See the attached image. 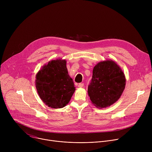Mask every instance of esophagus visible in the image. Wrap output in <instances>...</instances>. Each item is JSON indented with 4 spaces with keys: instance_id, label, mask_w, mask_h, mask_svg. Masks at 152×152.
<instances>
[{
    "instance_id": "1",
    "label": "esophagus",
    "mask_w": 152,
    "mask_h": 152,
    "mask_svg": "<svg viewBox=\"0 0 152 152\" xmlns=\"http://www.w3.org/2000/svg\"><path fill=\"white\" fill-rule=\"evenodd\" d=\"M83 85H84V84H83V83H79V84H78V87H79V88H82V87H83Z\"/></svg>"
}]
</instances>
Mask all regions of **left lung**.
Here are the masks:
<instances>
[{
    "mask_svg": "<svg viewBox=\"0 0 152 152\" xmlns=\"http://www.w3.org/2000/svg\"><path fill=\"white\" fill-rule=\"evenodd\" d=\"M125 85L126 78L121 68L113 60H106L94 67L88 93L94 106L104 108L120 99Z\"/></svg>",
    "mask_w": 152,
    "mask_h": 152,
    "instance_id": "1",
    "label": "left lung"
}]
</instances>
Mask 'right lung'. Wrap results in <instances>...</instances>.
<instances>
[{
	"instance_id": "obj_1",
	"label": "right lung",
	"mask_w": 152,
	"mask_h": 152,
	"mask_svg": "<svg viewBox=\"0 0 152 152\" xmlns=\"http://www.w3.org/2000/svg\"><path fill=\"white\" fill-rule=\"evenodd\" d=\"M35 85L42 102L55 109L66 106L75 91L66 61L61 59L52 60L41 68L36 75Z\"/></svg>"
}]
</instances>
